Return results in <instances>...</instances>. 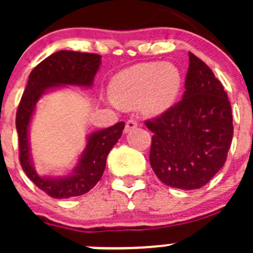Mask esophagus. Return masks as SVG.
<instances>
[{
  "mask_svg": "<svg viewBox=\"0 0 253 253\" xmlns=\"http://www.w3.org/2000/svg\"><path fill=\"white\" fill-rule=\"evenodd\" d=\"M137 121L133 119H129L128 121L126 122V127H125V133H128V132H131L132 129H134L137 127Z\"/></svg>",
  "mask_w": 253,
  "mask_h": 253,
  "instance_id": "obj_1",
  "label": "esophagus"
}]
</instances>
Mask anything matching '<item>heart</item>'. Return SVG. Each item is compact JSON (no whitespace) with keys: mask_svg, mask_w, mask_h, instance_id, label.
Instances as JSON below:
<instances>
[{"mask_svg":"<svg viewBox=\"0 0 253 253\" xmlns=\"http://www.w3.org/2000/svg\"><path fill=\"white\" fill-rule=\"evenodd\" d=\"M182 85L180 70L172 63H138L120 71L109 84L110 96L120 108L138 105L143 114L159 115L171 108Z\"/></svg>","mask_w":253,"mask_h":253,"instance_id":"obj_1","label":"heart"}]
</instances>
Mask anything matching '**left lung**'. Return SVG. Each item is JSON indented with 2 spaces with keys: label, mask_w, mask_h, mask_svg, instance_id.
Wrapping results in <instances>:
<instances>
[{
  "label": "left lung",
  "mask_w": 253,
  "mask_h": 253,
  "mask_svg": "<svg viewBox=\"0 0 253 253\" xmlns=\"http://www.w3.org/2000/svg\"><path fill=\"white\" fill-rule=\"evenodd\" d=\"M182 100L154 120L149 162L160 181L197 190L225 164L234 134L231 106L224 86L202 60L190 52Z\"/></svg>",
  "instance_id": "8db88e82"
}]
</instances>
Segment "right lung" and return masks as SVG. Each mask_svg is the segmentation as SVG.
<instances>
[{"instance_id":"obj_1","label":"right lung","mask_w":253,"mask_h":253,"mask_svg":"<svg viewBox=\"0 0 253 253\" xmlns=\"http://www.w3.org/2000/svg\"><path fill=\"white\" fill-rule=\"evenodd\" d=\"M101 56L62 50L52 53L30 72L16 116L19 138V160L28 177L53 198H70L89 192L98 183L106 167V158L121 137L125 122L99 129L86 137V144L77 165L66 176H42L32 160L29 143L30 121L44 94L67 85L90 88L99 71Z\"/></svg>"}]
</instances>
